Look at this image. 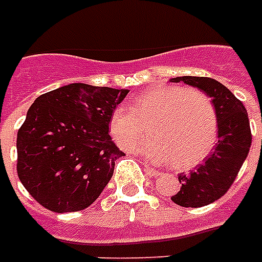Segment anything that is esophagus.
Instances as JSON below:
<instances>
[{
    "instance_id": "esophagus-1",
    "label": "esophagus",
    "mask_w": 262,
    "mask_h": 262,
    "mask_svg": "<svg viewBox=\"0 0 262 262\" xmlns=\"http://www.w3.org/2000/svg\"><path fill=\"white\" fill-rule=\"evenodd\" d=\"M145 172H147L148 175H151V177H159V175H160V172L158 171V170L149 167L148 164H145Z\"/></svg>"
}]
</instances>
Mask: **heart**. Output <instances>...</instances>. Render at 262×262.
Returning a JSON list of instances; mask_svg holds the SVG:
<instances>
[{"label": "heart", "instance_id": "obj_1", "mask_svg": "<svg viewBox=\"0 0 262 262\" xmlns=\"http://www.w3.org/2000/svg\"><path fill=\"white\" fill-rule=\"evenodd\" d=\"M149 126L152 139L136 152L154 163H170L189 170L203 163L217 143V115L203 91L179 85H160L144 91L126 106L114 107L108 133L119 148L130 151Z\"/></svg>", "mask_w": 262, "mask_h": 262}]
</instances>
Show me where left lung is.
I'll return each mask as SVG.
<instances>
[{
  "label": "left lung",
  "instance_id": "obj_1",
  "mask_svg": "<svg viewBox=\"0 0 262 262\" xmlns=\"http://www.w3.org/2000/svg\"><path fill=\"white\" fill-rule=\"evenodd\" d=\"M199 88L212 99L217 115V144L203 164L179 174L181 189L171 197L181 207L200 208L219 200L231 187L252 145L248 111L239 99L211 77L182 76L170 80Z\"/></svg>",
  "mask_w": 262,
  "mask_h": 262
}]
</instances>
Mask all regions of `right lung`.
Masks as SVG:
<instances>
[{
    "mask_svg": "<svg viewBox=\"0 0 262 262\" xmlns=\"http://www.w3.org/2000/svg\"><path fill=\"white\" fill-rule=\"evenodd\" d=\"M127 92L73 83L35 99L17 132V175L42 207L81 211L100 195L125 155L108 118Z\"/></svg>",
    "mask_w": 262,
    "mask_h": 262,
    "instance_id": "obj_1",
    "label": "right lung"
}]
</instances>
